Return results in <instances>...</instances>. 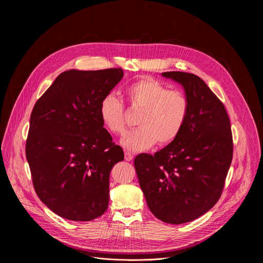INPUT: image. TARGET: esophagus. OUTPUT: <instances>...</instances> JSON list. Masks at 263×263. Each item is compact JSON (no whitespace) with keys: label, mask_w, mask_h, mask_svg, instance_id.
<instances>
[{"label":"esophagus","mask_w":263,"mask_h":263,"mask_svg":"<svg viewBox=\"0 0 263 263\" xmlns=\"http://www.w3.org/2000/svg\"><path fill=\"white\" fill-rule=\"evenodd\" d=\"M124 160L128 161V162L132 161L133 160V155L131 153H129V151H126V153H124Z\"/></svg>","instance_id":"34e87169"}]
</instances>
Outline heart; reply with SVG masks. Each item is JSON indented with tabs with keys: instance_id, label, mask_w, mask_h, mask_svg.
<instances>
[{
	"instance_id": "1",
	"label": "heart",
	"mask_w": 263,
	"mask_h": 263,
	"mask_svg": "<svg viewBox=\"0 0 263 263\" xmlns=\"http://www.w3.org/2000/svg\"><path fill=\"white\" fill-rule=\"evenodd\" d=\"M130 105L141 109L137 116V129L122 137L121 145L130 151H141L175 141L182 131L189 116L187 97L180 90H168L153 78H141L124 88ZM99 115L104 128L114 135L126 129L124 105L113 93L100 101Z\"/></svg>"
}]
</instances>
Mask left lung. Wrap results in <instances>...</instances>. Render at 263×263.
I'll return each mask as SVG.
<instances>
[{
    "instance_id": "1",
    "label": "left lung",
    "mask_w": 263,
    "mask_h": 263,
    "mask_svg": "<svg viewBox=\"0 0 263 263\" xmlns=\"http://www.w3.org/2000/svg\"><path fill=\"white\" fill-rule=\"evenodd\" d=\"M184 88L190 108L177 139L154 156L141 154L134 166L148 208L164 223H189L217 202L232 161L226 108L197 76L163 72Z\"/></svg>"
}]
</instances>
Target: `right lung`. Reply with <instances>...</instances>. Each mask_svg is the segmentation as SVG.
Returning <instances> with one entry per match:
<instances>
[{
  "instance_id": "obj_1",
  "label": "right lung",
  "mask_w": 263,
  "mask_h": 263,
  "mask_svg": "<svg viewBox=\"0 0 263 263\" xmlns=\"http://www.w3.org/2000/svg\"><path fill=\"white\" fill-rule=\"evenodd\" d=\"M121 68L61 73L34 105L25 155L36 194L50 210L77 222L108 205L109 173L123 160L99 115L100 101L122 79Z\"/></svg>"
}]
</instances>
